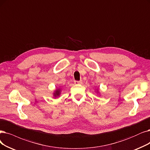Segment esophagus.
Segmentation results:
<instances>
[{"label":"esophagus","instance_id":"1","mask_svg":"<svg viewBox=\"0 0 150 150\" xmlns=\"http://www.w3.org/2000/svg\"><path fill=\"white\" fill-rule=\"evenodd\" d=\"M74 84H76V85H78V84H82V81H75L74 82Z\"/></svg>","mask_w":150,"mask_h":150}]
</instances>
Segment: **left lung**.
Wrapping results in <instances>:
<instances>
[{"instance_id":"1","label":"left lung","mask_w":150,"mask_h":150,"mask_svg":"<svg viewBox=\"0 0 150 150\" xmlns=\"http://www.w3.org/2000/svg\"><path fill=\"white\" fill-rule=\"evenodd\" d=\"M97 94H98H98H100V92H99V90H98V88L97 89Z\"/></svg>"}]
</instances>
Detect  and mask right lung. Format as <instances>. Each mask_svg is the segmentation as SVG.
Masks as SVG:
<instances>
[{
    "label": "right lung",
    "mask_w": 150,
    "mask_h": 150,
    "mask_svg": "<svg viewBox=\"0 0 150 150\" xmlns=\"http://www.w3.org/2000/svg\"><path fill=\"white\" fill-rule=\"evenodd\" d=\"M62 92V89L60 88H56L54 91L53 92V96L54 98H58L60 96Z\"/></svg>",
    "instance_id": "obj_1"
}]
</instances>
